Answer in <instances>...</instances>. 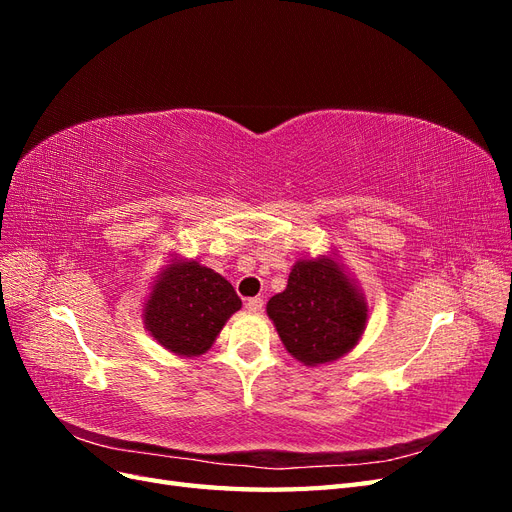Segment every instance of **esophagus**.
<instances>
[{"instance_id": "obj_1", "label": "esophagus", "mask_w": 512, "mask_h": 512, "mask_svg": "<svg viewBox=\"0 0 512 512\" xmlns=\"http://www.w3.org/2000/svg\"><path fill=\"white\" fill-rule=\"evenodd\" d=\"M245 307H247V312L260 314V312H262V307H265V301H262L260 297H254V299H250V301L245 303Z\"/></svg>"}]
</instances>
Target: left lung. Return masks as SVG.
<instances>
[{
    "instance_id": "left-lung-1",
    "label": "left lung",
    "mask_w": 512,
    "mask_h": 512,
    "mask_svg": "<svg viewBox=\"0 0 512 512\" xmlns=\"http://www.w3.org/2000/svg\"><path fill=\"white\" fill-rule=\"evenodd\" d=\"M267 316L292 359L318 367L352 352L367 329L369 303L335 247L294 262Z\"/></svg>"
}]
</instances>
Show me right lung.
<instances>
[{
	"label": "right lung",
	"instance_id": "add662e5",
	"mask_svg": "<svg viewBox=\"0 0 512 512\" xmlns=\"http://www.w3.org/2000/svg\"><path fill=\"white\" fill-rule=\"evenodd\" d=\"M162 262L143 301V324L164 350L196 359L239 312L241 299L226 277L196 258L170 250Z\"/></svg>",
	"mask_w": 512,
	"mask_h": 512
}]
</instances>
